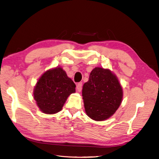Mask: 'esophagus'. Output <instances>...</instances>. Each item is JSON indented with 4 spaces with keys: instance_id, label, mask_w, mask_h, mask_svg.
Here are the masks:
<instances>
[{
    "instance_id": "obj_1",
    "label": "esophagus",
    "mask_w": 159,
    "mask_h": 159,
    "mask_svg": "<svg viewBox=\"0 0 159 159\" xmlns=\"http://www.w3.org/2000/svg\"><path fill=\"white\" fill-rule=\"evenodd\" d=\"M76 88H77V90H78L79 92H80V91L82 90V82H80L77 84Z\"/></svg>"
}]
</instances>
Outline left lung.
<instances>
[{
	"label": "left lung",
	"mask_w": 159,
	"mask_h": 159,
	"mask_svg": "<svg viewBox=\"0 0 159 159\" xmlns=\"http://www.w3.org/2000/svg\"><path fill=\"white\" fill-rule=\"evenodd\" d=\"M82 96L88 116L95 121H103L112 116L121 105L123 89L109 70L95 68L84 84Z\"/></svg>",
	"instance_id": "1"
}]
</instances>
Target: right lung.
<instances>
[{
    "label": "right lung",
    "instance_id": "add662e5",
    "mask_svg": "<svg viewBox=\"0 0 159 159\" xmlns=\"http://www.w3.org/2000/svg\"><path fill=\"white\" fill-rule=\"evenodd\" d=\"M75 85L61 68L46 71L34 89L38 107L43 113L54 114L61 110L68 96L75 92Z\"/></svg>",
    "mask_w": 159,
    "mask_h": 159
}]
</instances>
